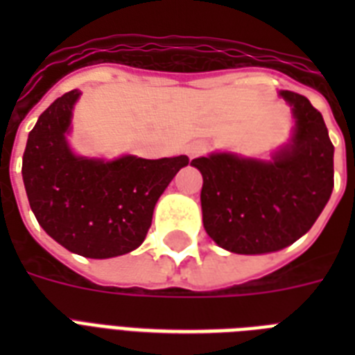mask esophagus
Segmentation results:
<instances>
[{"mask_svg": "<svg viewBox=\"0 0 355 355\" xmlns=\"http://www.w3.org/2000/svg\"><path fill=\"white\" fill-rule=\"evenodd\" d=\"M206 150V144L205 141H193V144H189L188 147H186V155L189 156V158H195V156H200L202 153Z\"/></svg>", "mask_w": 355, "mask_h": 355, "instance_id": "34e87169", "label": "esophagus"}]
</instances>
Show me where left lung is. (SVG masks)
<instances>
[{
	"mask_svg": "<svg viewBox=\"0 0 355 355\" xmlns=\"http://www.w3.org/2000/svg\"><path fill=\"white\" fill-rule=\"evenodd\" d=\"M291 107V139L270 160L211 153L191 162L202 175L206 234L225 250L267 254L313 227L334 189V145L324 119L300 94L280 90Z\"/></svg>",
	"mask_w": 355,
	"mask_h": 355,
	"instance_id": "obj_1",
	"label": "left lung"
}]
</instances>
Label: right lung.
Returning <instances> with one entry per match:
<instances>
[{
	"label": "right lung",
	"mask_w": 355,
	"mask_h": 355,
	"mask_svg": "<svg viewBox=\"0 0 355 355\" xmlns=\"http://www.w3.org/2000/svg\"><path fill=\"white\" fill-rule=\"evenodd\" d=\"M79 90L51 103L25 145V191L40 227L69 252L116 258L144 243L155 206L188 156L114 160L75 155L66 136Z\"/></svg>",
	"instance_id": "1"
}]
</instances>
